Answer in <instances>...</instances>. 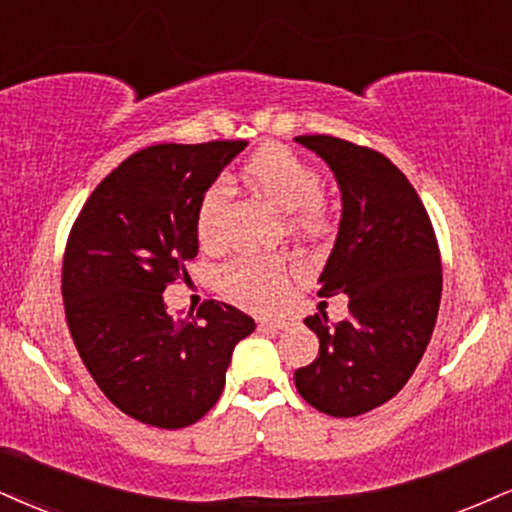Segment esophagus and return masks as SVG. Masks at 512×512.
Segmentation results:
<instances>
[{"label": "esophagus", "instance_id": "esophagus-1", "mask_svg": "<svg viewBox=\"0 0 512 512\" xmlns=\"http://www.w3.org/2000/svg\"><path fill=\"white\" fill-rule=\"evenodd\" d=\"M288 326H291V322H286V319H262L260 331H283Z\"/></svg>", "mask_w": 512, "mask_h": 512}]
</instances>
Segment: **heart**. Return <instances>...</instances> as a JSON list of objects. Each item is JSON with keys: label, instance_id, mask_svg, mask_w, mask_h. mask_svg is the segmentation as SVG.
<instances>
[{"label": "heart", "instance_id": "1", "mask_svg": "<svg viewBox=\"0 0 512 512\" xmlns=\"http://www.w3.org/2000/svg\"><path fill=\"white\" fill-rule=\"evenodd\" d=\"M243 178L250 188L267 197L283 212H293V221L300 229L319 233L329 226V209L319 197L322 178L315 166L283 145H264L243 164ZM224 193L219 186H209L197 205L195 229L202 243H214L219 236ZM293 267L269 257L243 255L221 269V286L252 310H272L286 298L288 276Z\"/></svg>", "mask_w": 512, "mask_h": 512}]
</instances>
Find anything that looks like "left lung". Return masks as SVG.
I'll list each match as a JSON object with an SVG mask.
<instances>
[{"label":"left lung","instance_id":"left-lung-1","mask_svg":"<svg viewBox=\"0 0 512 512\" xmlns=\"http://www.w3.org/2000/svg\"><path fill=\"white\" fill-rule=\"evenodd\" d=\"M334 171L341 224L319 298L348 295V319H305L319 355L295 369V389L331 417L369 412L408 384L432 338L441 303V255L420 195L377 150L331 135H298Z\"/></svg>","mask_w":512,"mask_h":512}]
</instances>
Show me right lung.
Wrapping results in <instances>:
<instances>
[{"mask_svg": "<svg viewBox=\"0 0 512 512\" xmlns=\"http://www.w3.org/2000/svg\"><path fill=\"white\" fill-rule=\"evenodd\" d=\"M245 140L152 145L92 190L61 269L66 322L80 360L121 412L159 429L195 424L217 403L252 317L207 300L174 322L164 288L197 255V205Z\"/></svg>", "mask_w": 512, "mask_h": 512, "instance_id": "obj_1", "label": "right lung"}]
</instances>
